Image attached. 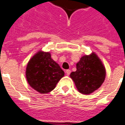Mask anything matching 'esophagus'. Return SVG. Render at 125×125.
Masks as SVG:
<instances>
[{"instance_id": "1", "label": "esophagus", "mask_w": 125, "mask_h": 125, "mask_svg": "<svg viewBox=\"0 0 125 125\" xmlns=\"http://www.w3.org/2000/svg\"><path fill=\"white\" fill-rule=\"evenodd\" d=\"M65 72H66V74H67V75H70V74H71V70H69V69H68V70H66Z\"/></svg>"}]
</instances>
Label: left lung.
I'll return each mask as SVG.
<instances>
[{
    "mask_svg": "<svg viewBox=\"0 0 125 125\" xmlns=\"http://www.w3.org/2000/svg\"><path fill=\"white\" fill-rule=\"evenodd\" d=\"M76 71L70 77L75 83L79 92L91 94L101 86L105 78V68L101 60L94 52L84 55L76 63Z\"/></svg>",
    "mask_w": 125,
    "mask_h": 125,
    "instance_id": "left-lung-1",
    "label": "left lung"
}]
</instances>
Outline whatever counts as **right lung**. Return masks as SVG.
<instances>
[{
  "instance_id": "right-lung-1",
  "label": "right lung",
  "mask_w": 125,
  "mask_h": 125,
  "mask_svg": "<svg viewBox=\"0 0 125 125\" xmlns=\"http://www.w3.org/2000/svg\"><path fill=\"white\" fill-rule=\"evenodd\" d=\"M25 74L29 85L39 93L44 94L55 88L65 73L51 58L50 52L39 51L29 61Z\"/></svg>"
}]
</instances>
